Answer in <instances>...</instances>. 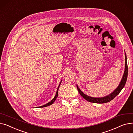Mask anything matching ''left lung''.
<instances>
[{"label": "left lung", "mask_w": 133, "mask_h": 133, "mask_svg": "<svg viewBox=\"0 0 133 133\" xmlns=\"http://www.w3.org/2000/svg\"><path fill=\"white\" fill-rule=\"evenodd\" d=\"M125 69H124V72L123 75L122 79L121 80V81L119 84V85H118L117 88L112 93H111L108 96L103 97H92L85 94L79 88L78 86H77V89L80 95L87 101L90 102H93V103H104L108 102L111 100H112L115 97H116L118 94L120 93V92L121 91V90L123 89V88L125 86V83H126V81H127V76H128V66H127V56L125 54Z\"/></svg>", "instance_id": "8db88e82"}]
</instances>
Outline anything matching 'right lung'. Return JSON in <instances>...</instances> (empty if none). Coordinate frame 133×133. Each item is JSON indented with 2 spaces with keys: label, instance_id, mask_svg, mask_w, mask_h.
I'll return each mask as SVG.
<instances>
[{
  "label": "right lung",
  "instance_id": "add662e5",
  "mask_svg": "<svg viewBox=\"0 0 133 133\" xmlns=\"http://www.w3.org/2000/svg\"><path fill=\"white\" fill-rule=\"evenodd\" d=\"M60 85H59V87H58V89H57V93H56V95H55V96H54V98L50 101V102H49L48 103H46V104H44V105H43V106H40V107H39V108H42V107H47V106H50V105H51V104L55 101V100H56V99L57 98V97H58V90H59V86H60Z\"/></svg>",
  "mask_w": 133,
  "mask_h": 133
}]
</instances>
